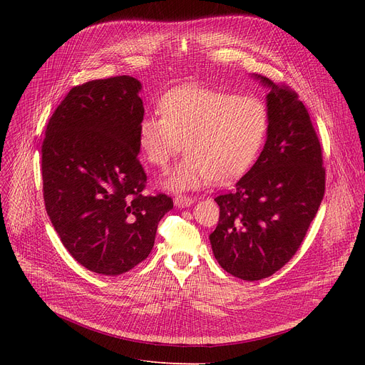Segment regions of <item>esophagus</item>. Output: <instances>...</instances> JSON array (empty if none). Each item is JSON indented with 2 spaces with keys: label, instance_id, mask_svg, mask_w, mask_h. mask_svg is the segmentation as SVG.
I'll list each match as a JSON object with an SVG mask.
<instances>
[{
  "label": "esophagus",
  "instance_id": "esophagus-1",
  "mask_svg": "<svg viewBox=\"0 0 365 365\" xmlns=\"http://www.w3.org/2000/svg\"><path fill=\"white\" fill-rule=\"evenodd\" d=\"M194 202V198L192 197H186V195H178L175 198V204L180 208H185V207H189L190 204Z\"/></svg>",
  "mask_w": 365,
  "mask_h": 365
}]
</instances>
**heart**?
<instances>
[{
	"label": "heart",
	"instance_id": "heart-1",
	"mask_svg": "<svg viewBox=\"0 0 365 365\" xmlns=\"http://www.w3.org/2000/svg\"><path fill=\"white\" fill-rule=\"evenodd\" d=\"M163 115L149 113L138 128L145 160L165 170L182 152L187 155L171 173L168 186L197 189L227 183L250 168L269 131V109L255 96L182 87L160 102Z\"/></svg>",
	"mask_w": 365,
	"mask_h": 365
}]
</instances>
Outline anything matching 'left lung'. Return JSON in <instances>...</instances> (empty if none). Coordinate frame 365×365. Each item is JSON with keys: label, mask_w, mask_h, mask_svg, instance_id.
<instances>
[{"label": "left lung", "mask_w": 365, "mask_h": 365, "mask_svg": "<svg viewBox=\"0 0 365 365\" xmlns=\"http://www.w3.org/2000/svg\"><path fill=\"white\" fill-rule=\"evenodd\" d=\"M257 78L271 88L267 139L255 165L215 198L220 216L210 234L219 264L245 281L271 277L290 262L325 192L322 148L308 109L287 84Z\"/></svg>", "instance_id": "left-lung-1"}]
</instances>
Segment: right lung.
Returning a JSON list of instances; mask_svg holds the SVG:
<instances>
[{
    "label": "right lung",
    "instance_id": "obj_1",
    "mask_svg": "<svg viewBox=\"0 0 365 365\" xmlns=\"http://www.w3.org/2000/svg\"><path fill=\"white\" fill-rule=\"evenodd\" d=\"M140 88L128 75L72 87L41 146L43 195L56 232L76 262L108 277L149 256L158 223L173 208L165 194H143Z\"/></svg>",
    "mask_w": 365,
    "mask_h": 365
}]
</instances>
